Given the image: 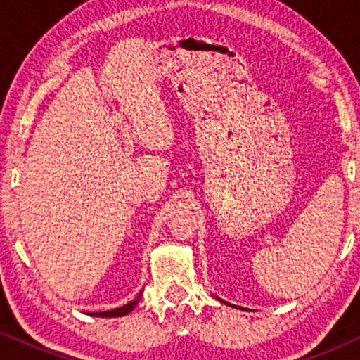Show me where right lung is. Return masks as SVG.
I'll return each mask as SVG.
<instances>
[{"label": "right lung", "instance_id": "add662e5", "mask_svg": "<svg viewBox=\"0 0 360 360\" xmlns=\"http://www.w3.org/2000/svg\"><path fill=\"white\" fill-rule=\"evenodd\" d=\"M140 296H142V292L135 298L134 301H130V303H127L125 307L122 308H117V309H110V311H101V313H89V315H94V316H103V318H111V316H123V315H128V313L131 311L135 307H137Z\"/></svg>", "mask_w": 360, "mask_h": 360}]
</instances>
